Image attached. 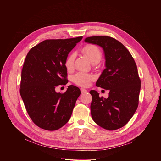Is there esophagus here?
<instances>
[{
  "label": "esophagus",
  "instance_id": "esophagus-1",
  "mask_svg": "<svg viewBox=\"0 0 161 161\" xmlns=\"http://www.w3.org/2000/svg\"><path fill=\"white\" fill-rule=\"evenodd\" d=\"M80 90H81V94H84V93H86V92H87V90H86V89H85V88H81L80 89Z\"/></svg>",
  "mask_w": 161,
  "mask_h": 161
}]
</instances>
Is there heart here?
Here are the masks:
<instances>
[{
    "label": "heart",
    "instance_id": "heart-1",
    "mask_svg": "<svg viewBox=\"0 0 161 161\" xmlns=\"http://www.w3.org/2000/svg\"><path fill=\"white\" fill-rule=\"evenodd\" d=\"M82 52L85 54L92 64L99 63L102 58L101 50L94 44H86L82 48ZM76 57L75 53L72 52L68 55L65 60V65L67 70H71L73 68L74 61ZM94 79L93 75L85 73H78L73 78V82L81 86H87L90 82Z\"/></svg>",
    "mask_w": 161,
    "mask_h": 161
}]
</instances>
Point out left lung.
Here are the masks:
<instances>
[{"mask_svg":"<svg viewBox=\"0 0 161 161\" xmlns=\"http://www.w3.org/2000/svg\"><path fill=\"white\" fill-rule=\"evenodd\" d=\"M85 41L103 49L106 69L96 85L109 90L107 99L100 97L96 90L90 91L92 117L105 129H120L130 120L138 106L141 80L136 62L124 46L111 37H88Z\"/></svg>","mask_w":161,"mask_h":161,"instance_id":"8db88e82","label":"left lung"}]
</instances>
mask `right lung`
I'll return each instance as SVG.
<instances>
[{"instance_id": "obj_1", "label": "right lung", "mask_w": 161, "mask_h": 161, "mask_svg": "<svg viewBox=\"0 0 161 161\" xmlns=\"http://www.w3.org/2000/svg\"><path fill=\"white\" fill-rule=\"evenodd\" d=\"M82 38L44 40L26 56L19 93L30 118L41 129L57 130L71 118L80 88L69 85L61 94L56 92L55 88L67 83L65 60Z\"/></svg>"}]
</instances>
